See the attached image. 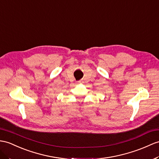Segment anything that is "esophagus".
<instances>
[{"instance_id": "34e87169", "label": "esophagus", "mask_w": 159, "mask_h": 159, "mask_svg": "<svg viewBox=\"0 0 159 159\" xmlns=\"http://www.w3.org/2000/svg\"><path fill=\"white\" fill-rule=\"evenodd\" d=\"M77 83H78V84H82V83H83V82H82V81L80 80V81H78V82H77Z\"/></svg>"}]
</instances>
